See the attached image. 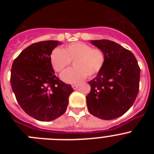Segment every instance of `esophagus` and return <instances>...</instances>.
Returning <instances> with one entry per match:
<instances>
[{"instance_id":"34e87169","label":"esophagus","mask_w":154,"mask_h":154,"mask_svg":"<svg viewBox=\"0 0 154 154\" xmlns=\"http://www.w3.org/2000/svg\"><path fill=\"white\" fill-rule=\"evenodd\" d=\"M72 86L73 89H77V88H78L79 86V85L78 84H73V85H72Z\"/></svg>"}]
</instances>
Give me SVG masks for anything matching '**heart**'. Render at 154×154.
Masks as SVG:
<instances>
[{
    "instance_id": "heart-1",
    "label": "heart",
    "mask_w": 154,
    "mask_h": 154,
    "mask_svg": "<svg viewBox=\"0 0 154 154\" xmlns=\"http://www.w3.org/2000/svg\"><path fill=\"white\" fill-rule=\"evenodd\" d=\"M72 61L75 68L65 70L61 79L67 83H79L86 76L92 78L97 75L104 67L106 56L101 48L81 42L71 43L63 49L56 48L50 55L51 66L56 72H62Z\"/></svg>"
}]
</instances>
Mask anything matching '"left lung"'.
<instances>
[{"instance_id": "8db88e82", "label": "left lung", "mask_w": 154, "mask_h": 154, "mask_svg": "<svg viewBox=\"0 0 154 154\" xmlns=\"http://www.w3.org/2000/svg\"><path fill=\"white\" fill-rule=\"evenodd\" d=\"M106 53L104 67L89 82L86 96L89 112L103 119H112L126 113L135 102L140 88V69L130 50L112 41H91Z\"/></svg>"}]
</instances>
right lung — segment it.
<instances>
[{
	"label": "right lung",
	"mask_w": 154,
	"mask_h": 154,
	"mask_svg": "<svg viewBox=\"0 0 154 154\" xmlns=\"http://www.w3.org/2000/svg\"><path fill=\"white\" fill-rule=\"evenodd\" d=\"M58 41L34 43L14 59L11 72V85L16 99L24 112L40 121L61 116L67 109L73 92L71 85L55 76L50 62Z\"/></svg>",
	"instance_id": "right-lung-1"
}]
</instances>
